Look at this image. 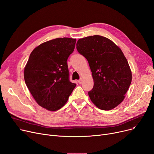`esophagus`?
<instances>
[{"label":"esophagus","mask_w":154,"mask_h":154,"mask_svg":"<svg viewBox=\"0 0 154 154\" xmlns=\"http://www.w3.org/2000/svg\"><path fill=\"white\" fill-rule=\"evenodd\" d=\"M82 81H83L82 78H81V79H80L79 80V81H78V82H79L80 84H81L82 83Z\"/></svg>","instance_id":"obj_1"}]
</instances>
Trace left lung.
I'll return each instance as SVG.
<instances>
[{"mask_svg":"<svg viewBox=\"0 0 154 154\" xmlns=\"http://www.w3.org/2000/svg\"><path fill=\"white\" fill-rule=\"evenodd\" d=\"M76 47L87 60L94 80L88 94L101 110H111L121 103L131 82L132 75L122 50L106 37L94 35L79 39Z\"/></svg>","mask_w":154,"mask_h":154,"instance_id":"1","label":"left lung"}]
</instances>
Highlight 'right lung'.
<instances>
[{"instance_id":"right-lung-1","label":"right lung","mask_w":154,"mask_h":154,"mask_svg":"<svg viewBox=\"0 0 154 154\" xmlns=\"http://www.w3.org/2000/svg\"><path fill=\"white\" fill-rule=\"evenodd\" d=\"M75 43L70 38L45 42L32 50L25 66L26 85L36 103L48 111L62 108L76 86L69 81L66 63Z\"/></svg>"}]
</instances>
